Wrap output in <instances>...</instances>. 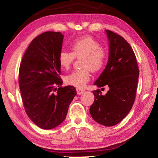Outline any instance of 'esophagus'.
I'll return each mask as SVG.
<instances>
[{"mask_svg": "<svg viewBox=\"0 0 158 158\" xmlns=\"http://www.w3.org/2000/svg\"><path fill=\"white\" fill-rule=\"evenodd\" d=\"M85 91V90L84 89H77V93L78 95H81Z\"/></svg>", "mask_w": 158, "mask_h": 158, "instance_id": "34e87169", "label": "esophagus"}]
</instances>
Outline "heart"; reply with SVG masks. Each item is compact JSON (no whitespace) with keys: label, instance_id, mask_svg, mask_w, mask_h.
<instances>
[{"label":"heart","instance_id":"1","mask_svg":"<svg viewBox=\"0 0 158 158\" xmlns=\"http://www.w3.org/2000/svg\"><path fill=\"white\" fill-rule=\"evenodd\" d=\"M72 52L62 50L58 55L60 66L68 69L75 58H82V69H76L65 77L67 84L84 88L90 79V70L93 73L101 71L107 61V52L100 44L91 37H87L74 41L71 44Z\"/></svg>","mask_w":158,"mask_h":158}]
</instances>
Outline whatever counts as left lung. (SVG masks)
<instances>
[{
    "mask_svg": "<svg viewBox=\"0 0 158 158\" xmlns=\"http://www.w3.org/2000/svg\"><path fill=\"white\" fill-rule=\"evenodd\" d=\"M109 41V60L94 85L105 89L93 90L95 100L90 107L95 121L105 126H114L127 116L135 102L139 74L137 58L129 43L122 36L106 30Z\"/></svg>",
    "mask_w": 158,
    "mask_h": 158,
    "instance_id": "1",
    "label": "left lung"
}]
</instances>
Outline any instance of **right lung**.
Wrapping results in <instances>:
<instances>
[{
	"mask_svg": "<svg viewBox=\"0 0 158 158\" xmlns=\"http://www.w3.org/2000/svg\"><path fill=\"white\" fill-rule=\"evenodd\" d=\"M63 35L47 31L29 44L19 67V83L23 107L35 124L49 130L62 123L77 95L72 85L61 86L60 65Z\"/></svg>",
	"mask_w": 158,
	"mask_h": 158,
	"instance_id": "obj_1",
	"label": "right lung"
}]
</instances>
